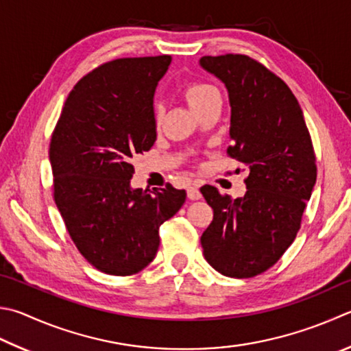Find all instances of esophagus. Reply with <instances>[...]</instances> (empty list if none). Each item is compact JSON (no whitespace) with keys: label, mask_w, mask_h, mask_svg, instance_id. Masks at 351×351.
<instances>
[{"label":"esophagus","mask_w":351,"mask_h":351,"mask_svg":"<svg viewBox=\"0 0 351 351\" xmlns=\"http://www.w3.org/2000/svg\"><path fill=\"white\" fill-rule=\"evenodd\" d=\"M187 196L189 199L196 201V199H201V192H199V187L196 186V184H190L187 187Z\"/></svg>","instance_id":"obj_1"}]
</instances>
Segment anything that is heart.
<instances>
[{
    "label": "heart",
    "instance_id": "obj_1",
    "mask_svg": "<svg viewBox=\"0 0 351 351\" xmlns=\"http://www.w3.org/2000/svg\"><path fill=\"white\" fill-rule=\"evenodd\" d=\"M182 97L187 101V104L192 107V110L197 114L210 101L221 97V95L218 88L212 84H207V82L202 81H192L182 87ZM155 121L156 124L161 123V110L159 109L155 110Z\"/></svg>",
    "mask_w": 351,
    "mask_h": 351
}]
</instances>
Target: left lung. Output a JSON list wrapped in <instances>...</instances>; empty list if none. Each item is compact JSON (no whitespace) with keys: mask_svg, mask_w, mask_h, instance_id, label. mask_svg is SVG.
<instances>
[{"mask_svg":"<svg viewBox=\"0 0 351 351\" xmlns=\"http://www.w3.org/2000/svg\"><path fill=\"white\" fill-rule=\"evenodd\" d=\"M230 99L227 154L247 165L242 197L201 193L213 221L201 237L207 263L228 278H252L275 265L295 241L316 182V158L304 114L289 86L247 55L202 56Z\"/></svg>","mask_w":351,"mask_h":351,"instance_id":"left-lung-1","label":"left lung"}]
</instances>
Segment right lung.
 Listing matches in <instances>:
<instances>
[{
  "label": "right lung",
  "mask_w": 351,
  "mask_h": 351,
  "mask_svg": "<svg viewBox=\"0 0 351 351\" xmlns=\"http://www.w3.org/2000/svg\"><path fill=\"white\" fill-rule=\"evenodd\" d=\"M169 55L119 58L81 78L50 139L53 197L67 232L95 269L130 276L155 259L159 227L186 202L170 184L132 189V158L156 141L154 95Z\"/></svg>",
  "instance_id": "add662e5"
}]
</instances>
